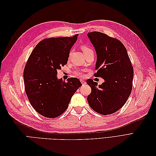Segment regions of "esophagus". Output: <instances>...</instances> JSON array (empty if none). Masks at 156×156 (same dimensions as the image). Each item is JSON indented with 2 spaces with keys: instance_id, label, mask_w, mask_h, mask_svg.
Returning a JSON list of instances; mask_svg holds the SVG:
<instances>
[{
  "instance_id": "esophagus-1",
  "label": "esophagus",
  "mask_w": 156,
  "mask_h": 156,
  "mask_svg": "<svg viewBox=\"0 0 156 156\" xmlns=\"http://www.w3.org/2000/svg\"><path fill=\"white\" fill-rule=\"evenodd\" d=\"M81 83H82L83 84H85V83H86L85 81H84V80H83V79H81Z\"/></svg>"
}]
</instances>
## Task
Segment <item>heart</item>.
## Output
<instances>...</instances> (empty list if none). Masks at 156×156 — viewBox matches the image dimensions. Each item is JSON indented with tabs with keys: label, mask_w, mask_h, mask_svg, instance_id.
I'll return each instance as SVG.
<instances>
[{
	"label": "heart",
	"mask_w": 156,
	"mask_h": 156,
	"mask_svg": "<svg viewBox=\"0 0 156 156\" xmlns=\"http://www.w3.org/2000/svg\"><path fill=\"white\" fill-rule=\"evenodd\" d=\"M82 49H83V52L84 53V54H86V53H89V52H91V51H92V50L89 48V47H88V46H87V45H83V47H82ZM76 74H77V75H81V72H76Z\"/></svg>",
	"instance_id": "1"
}]
</instances>
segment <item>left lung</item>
<instances>
[{
    "instance_id": "8db88e82",
    "label": "left lung",
    "mask_w": 156,
    "mask_h": 156,
    "mask_svg": "<svg viewBox=\"0 0 156 156\" xmlns=\"http://www.w3.org/2000/svg\"><path fill=\"white\" fill-rule=\"evenodd\" d=\"M87 36L97 55V72L94 76L104 79L99 85L90 79L87 80L91 88L87 101L90 107L100 114H112L124 106L130 95L133 68L120 41L100 32H88Z\"/></svg>"
}]
</instances>
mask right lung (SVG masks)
Listing matches in <instances>:
<instances>
[{
	"instance_id": "1",
	"label": "right lung",
	"mask_w": 156,
	"mask_h": 156,
	"mask_svg": "<svg viewBox=\"0 0 156 156\" xmlns=\"http://www.w3.org/2000/svg\"><path fill=\"white\" fill-rule=\"evenodd\" d=\"M78 34L51 37L41 41L31 53L23 72L27 96L36 111L47 118L64 113L82 84L77 78L67 82L57 78V70L68 62L72 47Z\"/></svg>"
}]
</instances>
